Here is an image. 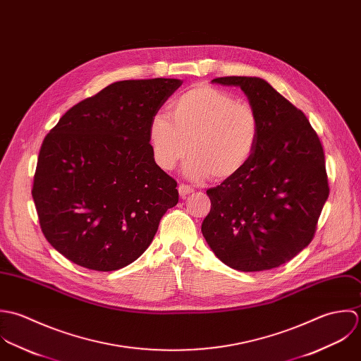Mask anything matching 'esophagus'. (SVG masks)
I'll return each mask as SVG.
<instances>
[{
    "label": "esophagus",
    "instance_id": "esophagus-1",
    "mask_svg": "<svg viewBox=\"0 0 361 361\" xmlns=\"http://www.w3.org/2000/svg\"><path fill=\"white\" fill-rule=\"evenodd\" d=\"M194 191V188L191 185H187V184H180L178 185V192L181 197H187L188 194H191Z\"/></svg>",
    "mask_w": 361,
    "mask_h": 361
}]
</instances>
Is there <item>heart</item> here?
<instances>
[{"label": "heart", "instance_id": "b5f03b06", "mask_svg": "<svg viewBox=\"0 0 361 361\" xmlns=\"http://www.w3.org/2000/svg\"><path fill=\"white\" fill-rule=\"evenodd\" d=\"M170 117L156 114L150 121L153 159L169 171L190 152L184 171L192 180L235 176L251 160L259 140L257 110L211 85L198 83L181 93L170 104Z\"/></svg>", "mask_w": 361, "mask_h": 361}]
</instances>
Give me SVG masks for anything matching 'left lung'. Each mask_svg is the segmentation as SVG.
Returning <instances> with one entry per match:
<instances>
[{
    "mask_svg": "<svg viewBox=\"0 0 361 361\" xmlns=\"http://www.w3.org/2000/svg\"><path fill=\"white\" fill-rule=\"evenodd\" d=\"M257 110L261 133L247 166L207 191L211 211L202 234L217 258L243 272L276 268L315 235L329 195L325 154L305 114L267 80L223 76Z\"/></svg>",
    "mask_w": 361,
    "mask_h": 361,
    "instance_id": "obj_1",
    "label": "left lung"
}]
</instances>
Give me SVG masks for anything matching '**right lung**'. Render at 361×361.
<instances>
[{
	"instance_id": "1",
	"label": "right lung",
	"mask_w": 361,
	"mask_h": 361,
	"mask_svg": "<svg viewBox=\"0 0 361 361\" xmlns=\"http://www.w3.org/2000/svg\"><path fill=\"white\" fill-rule=\"evenodd\" d=\"M181 79L120 80L71 107L46 135L32 197L47 241L73 264L121 269L178 202L154 161L149 127Z\"/></svg>"
}]
</instances>
